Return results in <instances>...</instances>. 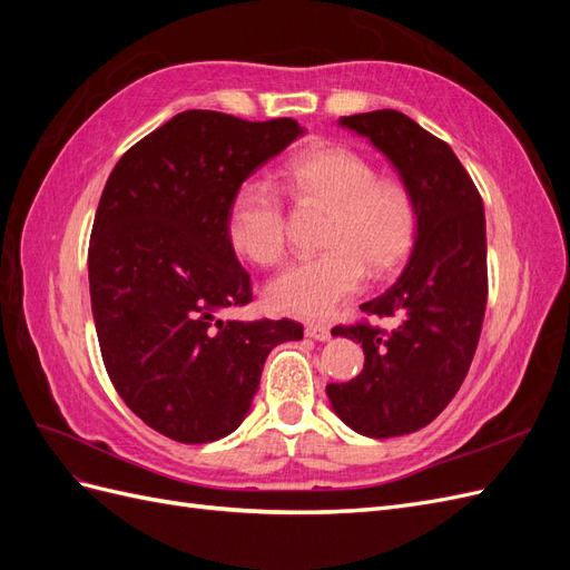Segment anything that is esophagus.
I'll return each mask as SVG.
<instances>
[{
	"instance_id": "obj_1",
	"label": "esophagus",
	"mask_w": 570,
	"mask_h": 570,
	"mask_svg": "<svg viewBox=\"0 0 570 570\" xmlns=\"http://www.w3.org/2000/svg\"><path fill=\"white\" fill-rule=\"evenodd\" d=\"M306 337L318 340V342H327L331 340V327L323 325V323H306Z\"/></svg>"
}]
</instances>
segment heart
Masks as SVG:
<instances>
[{"mask_svg":"<svg viewBox=\"0 0 570 570\" xmlns=\"http://www.w3.org/2000/svg\"><path fill=\"white\" fill-rule=\"evenodd\" d=\"M285 189L297 204L327 206L323 252L297 256L266 287L273 308L297 316H327L358 295L368 268L390 273L409 256L419 230L411 189L377 178L358 151L327 145L308 149L285 166ZM226 230L233 249L256 266H275L287 249V212L278 187L249 178L228 204Z\"/></svg>","mask_w":570,"mask_h":570,"instance_id":"1","label":"heart"}]
</instances>
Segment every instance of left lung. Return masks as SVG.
Wrapping results in <instances>:
<instances>
[{
  "instance_id": "left-lung-1",
  "label": "left lung",
  "mask_w": 570,
  "mask_h": 570,
  "mask_svg": "<svg viewBox=\"0 0 570 570\" xmlns=\"http://www.w3.org/2000/svg\"><path fill=\"white\" fill-rule=\"evenodd\" d=\"M396 168L419 206L409 264L361 312L400 318L394 331L366 321L337 325L364 347V371L325 387L333 411L366 438H400L435 421L454 400L478 347L488 304L485 212L452 147L402 111L342 116Z\"/></svg>"
}]
</instances>
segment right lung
I'll use <instances>...</instances> for the list:
<instances>
[{
  "label": "right lung",
  "instance_id": "1",
  "mask_svg": "<svg viewBox=\"0 0 570 570\" xmlns=\"http://www.w3.org/2000/svg\"><path fill=\"white\" fill-rule=\"evenodd\" d=\"M304 128L189 109L132 145L101 193L88 252L90 299L120 400L157 433L204 444L245 421L266 356L297 321H220L252 302L228 239L235 189Z\"/></svg>",
  "mask_w": 570,
  "mask_h": 570
}]
</instances>
